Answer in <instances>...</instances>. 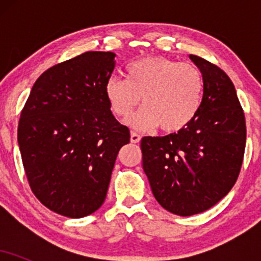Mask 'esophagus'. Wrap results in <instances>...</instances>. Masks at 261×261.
I'll return each instance as SVG.
<instances>
[{
    "label": "esophagus",
    "mask_w": 261,
    "mask_h": 261,
    "mask_svg": "<svg viewBox=\"0 0 261 261\" xmlns=\"http://www.w3.org/2000/svg\"><path fill=\"white\" fill-rule=\"evenodd\" d=\"M130 140H131V142H133V143H139L141 141V136L137 133H131Z\"/></svg>",
    "instance_id": "1"
}]
</instances>
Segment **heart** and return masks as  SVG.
Listing matches in <instances>:
<instances>
[{
  "instance_id": "obj_1",
  "label": "heart",
  "mask_w": 261,
  "mask_h": 261,
  "mask_svg": "<svg viewBox=\"0 0 261 261\" xmlns=\"http://www.w3.org/2000/svg\"><path fill=\"white\" fill-rule=\"evenodd\" d=\"M125 76L109 77L104 92L113 113L122 120L142 101L145 108L130 120L135 128L160 125L166 133H175L190 124L201 108L203 79L194 65L153 56L131 62Z\"/></svg>"
}]
</instances>
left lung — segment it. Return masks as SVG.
Masks as SVG:
<instances>
[{
  "mask_svg": "<svg viewBox=\"0 0 261 261\" xmlns=\"http://www.w3.org/2000/svg\"><path fill=\"white\" fill-rule=\"evenodd\" d=\"M189 58L203 79L199 113L178 133L141 140L142 167L153 196L179 216L206 211L229 193L247 139L244 113L229 77L205 59Z\"/></svg>",
  "mask_w": 261,
  "mask_h": 261,
  "instance_id": "obj_1",
  "label": "left lung"
}]
</instances>
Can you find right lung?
I'll list each match as a JSON object with an SVG mask.
<instances>
[{
    "mask_svg": "<svg viewBox=\"0 0 261 261\" xmlns=\"http://www.w3.org/2000/svg\"><path fill=\"white\" fill-rule=\"evenodd\" d=\"M115 54L88 51L46 70L33 86L18 124V145L37 199L81 218L106 200L130 131L114 118L104 86Z\"/></svg>",
    "mask_w": 261,
    "mask_h": 261,
    "instance_id": "obj_1",
    "label": "right lung"
}]
</instances>
